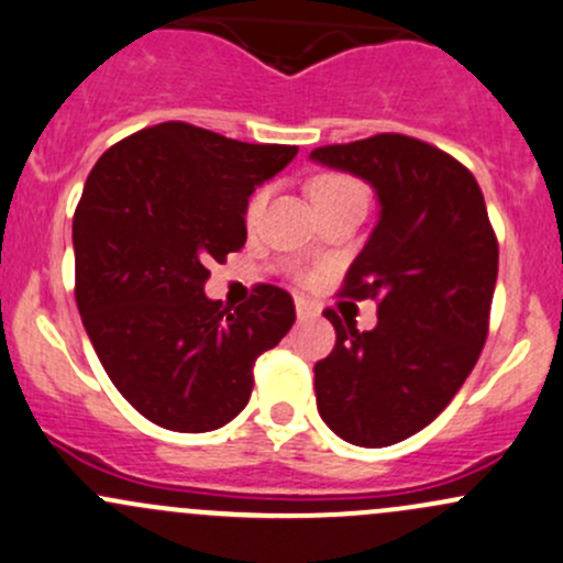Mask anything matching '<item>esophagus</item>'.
I'll list each match as a JSON object with an SVG mask.
<instances>
[{
	"label": "esophagus",
	"instance_id": "obj_1",
	"mask_svg": "<svg viewBox=\"0 0 563 563\" xmlns=\"http://www.w3.org/2000/svg\"><path fill=\"white\" fill-rule=\"evenodd\" d=\"M294 305H297V316H299V321H307V318H312V316H318V305L312 299H307V297H297L294 299Z\"/></svg>",
	"mask_w": 563,
	"mask_h": 563
}]
</instances>
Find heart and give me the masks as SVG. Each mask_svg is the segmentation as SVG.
Segmentation results:
<instances>
[{
	"label": "heart",
	"mask_w": 563,
	"mask_h": 563,
	"mask_svg": "<svg viewBox=\"0 0 563 563\" xmlns=\"http://www.w3.org/2000/svg\"><path fill=\"white\" fill-rule=\"evenodd\" d=\"M310 199H312V205H316V210L345 205V202H366V188L351 175L323 173L310 183ZM264 205H266V188H258V191L253 194L245 205L247 227H253V223L262 218Z\"/></svg>",
	"instance_id": "obj_1"
}]
</instances>
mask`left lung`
<instances>
[{
	"mask_svg": "<svg viewBox=\"0 0 563 563\" xmlns=\"http://www.w3.org/2000/svg\"><path fill=\"white\" fill-rule=\"evenodd\" d=\"M310 158L366 180L380 202L340 291L375 299L377 327L323 312L336 342L316 364L318 412L351 445L386 448L434 421L481 358L499 242L475 175L429 142L375 134Z\"/></svg>",
	"mask_w": 563,
	"mask_h": 563,
	"instance_id": "left-lung-1",
	"label": "left lung"
}]
</instances>
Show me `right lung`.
I'll list each match as a JSON object with an SVG mask.
<instances>
[{"mask_svg":"<svg viewBox=\"0 0 563 563\" xmlns=\"http://www.w3.org/2000/svg\"><path fill=\"white\" fill-rule=\"evenodd\" d=\"M297 151L167 121L93 164L73 221L75 299L112 386L147 421L221 429L297 321L291 294L266 283L236 310L205 297L207 266L245 245L247 197Z\"/></svg>","mask_w":563,"mask_h":563,"instance_id":"add662e5","label":"right lung"}]
</instances>
